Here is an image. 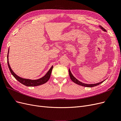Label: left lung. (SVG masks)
<instances>
[{"instance_id":"obj_1","label":"left lung","mask_w":121,"mask_h":121,"mask_svg":"<svg viewBox=\"0 0 121 121\" xmlns=\"http://www.w3.org/2000/svg\"><path fill=\"white\" fill-rule=\"evenodd\" d=\"M99 28L103 31L107 32V31H106L103 27H101V26H99ZM69 77H70V78H71V80L73 82H74L75 83L78 84V85H81V86H84V87H92L97 86L98 85H99V84H100L101 83H102V82H104L105 81V80L107 79H106L105 80H104V81H102L100 82H98L97 83H95V84H86V83H84L83 82H80V81H79L78 79H77L73 75V74H72V73H71V72L70 71V69H69Z\"/></svg>"}]
</instances>
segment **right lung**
Instances as JSON below:
<instances>
[{"mask_svg":"<svg viewBox=\"0 0 121 121\" xmlns=\"http://www.w3.org/2000/svg\"><path fill=\"white\" fill-rule=\"evenodd\" d=\"M9 49L8 51V56H7V58H8V66L9 68V69L10 70V73H12V75L14 77V78L17 79L18 81L20 82L21 83H22L23 85L26 86H39L41 85L42 84H44L46 83L47 81H48L50 77V75H51V73H52V69H53V65L51 67V68L49 69V70L47 72L46 74L45 75V76H44L42 77V78H39L38 79H36V80H31V79H25L21 78L19 76H17L16 75L15 73H14V72L12 70V69H11L10 66L9 64Z\"/></svg>","mask_w":121,"mask_h":121,"instance_id":"1","label":"right lung"}]
</instances>
